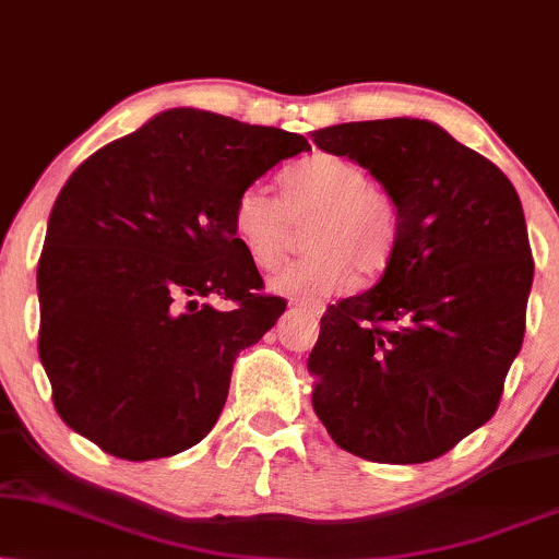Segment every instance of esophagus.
I'll list each match as a JSON object with an SVG mask.
<instances>
[{
    "instance_id": "1",
    "label": "esophagus",
    "mask_w": 559,
    "mask_h": 559,
    "mask_svg": "<svg viewBox=\"0 0 559 559\" xmlns=\"http://www.w3.org/2000/svg\"><path fill=\"white\" fill-rule=\"evenodd\" d=\"M292 307H294V309H301V312H307V314H312V317H320V314L324 312L322 304L304 301V299H294V301H292Z\"/></svg>"
}]
</instances>
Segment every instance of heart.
Segmentation results:
<instances>
[{
  "label": "heart",
  "mask_w": 559,
  "mask_h": 559,
  "mask_svg": "<svg viewBox=\"0 0 559 559\" xmlns=\"http://www.w3.org/2000/svg\"><path fill=\"white\" fill-rule=\"evenodd\" d=\"M281 201L263 186H250L231 206V235L260 271L284 260L292 222L312 218L304 235L309 255L278 267L271 292L320 299L345 292L353 267L377 275L390 263L400 235L392 195L377 188L356 162L314 154L278 178Z\"/></svg>",
  "instance_id": "b5f03b06"
}]
</instances>
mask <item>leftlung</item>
Wrapping results in <instances>:
<instances>
[{
	"instance_id": "obj_1",
	"label": "left lung",
	"mask_w": 559,
	"mask_h": 559,
	"mask_svg": "<svg viewBox=\"0 0 559 559\" xmlns=\"http://www.w3.org/2000/svg\"><path fill=\"white\" fill-rule=\"evenodd\" d=\"M314 144L369 169L400 216L379 284L322 317L314 413L350 454L430 462L492 418L524 343L534 260L519 193L420 118L330 126Z\"/></svg>"
}]
</instances>
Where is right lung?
I'll list each match as a JSON object with an SVG mask.
<instances>
[{"instance_id": "right-lung-1", "label": "right lung", "mask_w": 559, "mask_h": 559, "mask_svg": "<svg viewBox=\"0 0 559 559\" xmlns=\"http://www.w3.org/2000/svg\"><path fill=\"white\" fill-rule=\"evenodd\" d=\"M309 150L299 133L173 108L74 169L38 260V353L69 428L129 462L214 428L239 350L286 309L260 294L231 206Z\"/></svg>"}]
</instances>
